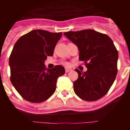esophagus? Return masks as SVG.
<instances>
[{"label":"esophagus","instance_id":"obj_1","mask_svg":"<svg viewBox=\"0 0 130 130\" xmlns=\"http://www.w3.org/2000/svg\"><path fill=\"white\" fill-rule=\"evenodd\" d=\"M71 70H72L71 69L68 68H65V72H66V73H68V72H70V71H71Z\"/></svg>","mask_w":130,"mask_h":130}]
</instances>
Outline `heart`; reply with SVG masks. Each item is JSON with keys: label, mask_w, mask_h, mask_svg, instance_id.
I'll use <instances>...</instances> for the list:
<instances>
[{"label": "heart", "mask_w": 130, "mask_h": 130, "mask_svg": "<svg viewBox=\"0 0 130 130\" xmlns=\"http://www.w3.org/2000/svg\"><path fill=\"white\" fill-rule=\"evenodd\" d=\"M64 64H65V65H67V64H67V63H66H66H64Z\"/></svg>", "instance_id": "obj_1"}]
</instances>
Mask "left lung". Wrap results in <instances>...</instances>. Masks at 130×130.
Returning <instances> with one entry per match:
<instances>
[{"label":"left lung","instance_id":"left-lung-1","mask_svg":"<svg viewBox=\"0 0 130 130\" xmlns=\"http://www.w3.org/2000/svg\"><path fill=\"white\" fill-rule=\"evenodd\" d=\"M64 36L79 49V59L87 72L75 69L78 79L73 82L75 93L83 100L96 101L107 94L117 73L119 53L107 35L92 29L68 31Z\"/></svg>","mask_w":130,"mask_h":130}]
</instances>
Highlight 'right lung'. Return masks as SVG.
<instances>
[{
    "instance_id": "obj_1",
    "label": "right lung",
    "mask_w": 130,
    "mask_h": 130,
    "mask_svg": "<svg viewBox=\"0 0 130 130\" xmlns=\"http://www.w3.org/2000/svg\"><path fill=\"white\" fill-rule=\"evenodd\" d=\"M62 32L34 30L16 42L9 58L10 81L24 99L33 103L47 100L56 90L57 79L65 73L62 66L47 69L45 60L52 57Z\"/></svg>"
}]
</instances>
